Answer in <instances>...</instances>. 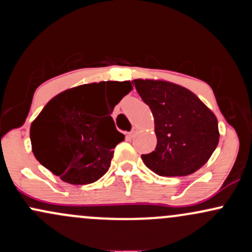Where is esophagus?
<instances>
[{
    "label": "esophagus",
    "instance_id": "obj_1",
    "mask_svg": "<svg viewBox=\"0 0 252 252\" xmlns=\"http://www.w3.org/2000/svg\"><path fill=\"white\" fill-rule=\"evenodd\" d=\"M136 132H137V126H132V129H131V131L129 132L128 134V136L129 137H132V136H134Z\"/></svg>",
    "mask_w": 252,
    "mask_h": 252
}]
</instances>
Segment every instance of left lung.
I'll use <instances>...</instances> for the list:
<instances>
[{"instance_id": "obj_1", "label": "left lung", "mask_w": 252, "mask_h": 252, "mask_svg": "<svg viewBox=\"0 0 252 252\" xmlns=\"http://www.w3.org/2000/svg\"><path fill=\"white\" fill-rule=\"evenodd\" d=\"M138 94L152 110L158 144L142 155L161 176L193 174L209 161L219 142L216 115L189 91L161 79H135Z\"/></svg>"}]
</instances>
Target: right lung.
<instances>
[{
    "label": "right lung",
    "mask_w": 252,
    "mask_h": 252,
    "mask_svg": "<svg viewBox=\"0 0 252 252\" xmlns=\"http://www.w3.org/2000/svg\"><path fill=\"white\" fill-rule=\"evenodd\" d=\"M112 92L100 115L101 92ZM132 90L131 82L84 84L60 92L45 105L31 126L33 154L63 181L88 185L108 172L114 148L124 140L110 115Z\"/></svg>",
    "instance_id": "obj_1"
}]
</instances>
